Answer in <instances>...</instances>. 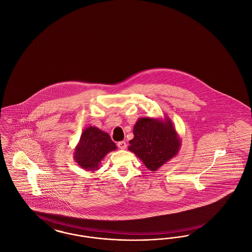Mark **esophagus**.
<instances>
[{"mask_svg":"<svg viewBox=\"0 0 252 252\" xmlns=\"http://www.w3.org/2000/svg\"><path fill=\"white\" fill-rule=\"evenodd\" d=\"M117 145H118V147H119L120 149H126V143L125 141L119 142V143L117 144Z\"/></svg>","mask_w":252,"mask_h":252,"instance_id":"34e87169","label":"esophagus"}]
</instances>
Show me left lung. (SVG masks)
Wrapping results in <instances>:
<instances>
[{
    "instance_id": "obj_1",
    "label": "left lung",
    "mask_w": 252,
    "mask_h": 252,
    "mask_svg": "<svg viewBox=\"0 0 252 252\" xmlns=\"http://www.w3.org/2000/svg\"><path fill=\"white\" fill-rule=\"evenodd\" d=\"M133 134L134 138L129 141L128 150L150 171L155 172L180 151V136L168 116H164V119L139 118L134 126Z\"/></svg>"
}]
</instances>
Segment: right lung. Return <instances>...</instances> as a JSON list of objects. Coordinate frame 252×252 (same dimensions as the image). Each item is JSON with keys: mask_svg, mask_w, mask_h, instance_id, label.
Here are the masks:
<instances>
[{"mask_svg": "<svg viewBox=\"0 0 252 252\" xmlns=\"http://www.w3.org/2000/svg\"><path fill=\"white\" fill-rule=\"evenodd\" d=\"M117 149L107 132L96 126H88L82 132L80 140L74 148L73 158L84 170L94 172L106 155Z\"/></svg>", "mask_w": 252, "mask_h": 252, "instance_id": "right-lung-1", "label": "right lung"}]
</instances>
